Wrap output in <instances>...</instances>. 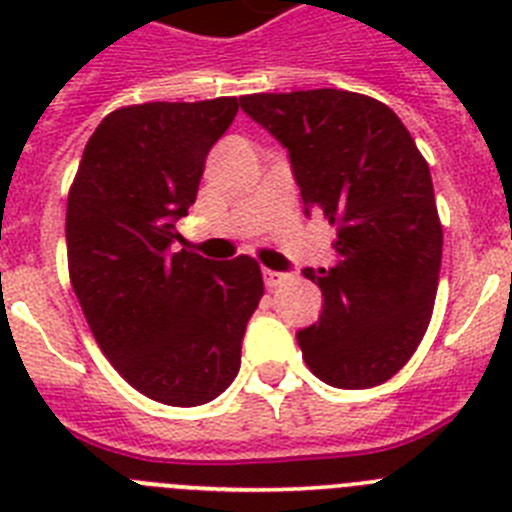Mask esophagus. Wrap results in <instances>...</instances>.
<instances>
[{
    "mask_svg": "<svg viewBox=\"0 0 512 512\" xmlns=\"http://www.w3.org/2000/svg\"><path fill=\"white\" fill-rule=\"evenodd\" d=\"M282 282H287V274H282V271H274V269H264V284H266V287L277 289Z\"/></svg>",
    "mask_w": 512,
    "mask_h": 512,
    "instance_id": "esophagus-1",
    "label": "esophagus"
}]
</instances>
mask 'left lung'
<instances>
[{"label":"left lung","mask_w":512,"mask_h":512,"mask_svg":"<svg viewBox=\"0 0 512 512\" xmlns=\"http://www.w3.org/2000/svg\"><path fill=\"white\" fill-rule=\"evenodd\" d=\"M241 110L289 151L305 215L336 225L333 269L305 277L323 315L297 333L302 359L330 387L395 377L431 323L443 228L431 169L400 117L343 89L246 94Z\"/></svg>","instance_id":"obj_1"}]
</instances>
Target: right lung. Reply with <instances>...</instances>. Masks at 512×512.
Listing matches in <instances>:
<instances>
[{"label":"right lung","instance_id":"obj_1","mask_svg":"<svg viewBox=\"0 0 512 512\" xmlns=\"http://www.w3.org/2000/svg\"><path fill=\"white\" fill-rule=\"evenodd\" d=\"M235 112V97L110 112L66 205L69 277L92 336L125 382L174 408L228 390L264 295L251 256L210 261L176 246V220L197 200L207 153Z\"/></svg>","mask_w":512,"mask_h":512}]
</instances>
